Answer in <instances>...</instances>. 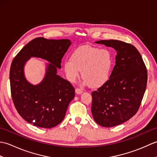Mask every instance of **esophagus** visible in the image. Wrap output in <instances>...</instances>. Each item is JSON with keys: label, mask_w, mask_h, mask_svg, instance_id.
<instances>
[{"label": "esophagus", "mask_w": 157, "mask_h": 157, "mask_svg": "<svg viewBox=\"0 0 157 157\" xmlns=\"http://www.w3.org/2000/svg\"><path fill=\"white\" fill-rule=\"evenodd\" d=\"M82 92H83V90H82L81 89H79V88L75 89V93L77 94H81Z\"/></svg>", "instance_id": "34e87169"}]
</instances>
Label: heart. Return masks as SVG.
Instances as JSON below:
<instances>
[{
	"mask_svg": "<svg viewBox=\"0 0 157 157\" xmlns=\"http://www.w3.org/2000/svg\"><path fill=\"white\" fill-rule=\"evenodd\" d=\"M113 64V55L109 50L85 45L77 48L71 59L65 60L63 69L70 82H74L81 71L84 84L96 88L107 82Z\"/></svg>",
	"mask_w": 157,
	"mask_h": 157,
	"instance_id": "1",
	"label": "heart"
}]
</instances>
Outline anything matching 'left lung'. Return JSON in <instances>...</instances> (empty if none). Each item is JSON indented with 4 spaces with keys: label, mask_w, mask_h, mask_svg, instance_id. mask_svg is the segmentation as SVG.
Wrapping results in <instances>:
<instances>
[{
    "label": "left lung",
    "mask_w": 157,
    "mask_h": 157,
    "mask_svg": "<svg viewBox=\"0 0 157 157\" xmlns=\"http://www.w3.org/2000/svg\"><path fill=\"white\" fill-rule=\"evenodd\" d=\"M117 52L109 79L92 93V114L98 125L111 128L131 119L140 106L147 84V70L135 46L109 40L95 42Z\"/></svg>",
    "instance_id": "1"
}]
</instances>
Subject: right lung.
<instances>
[{"label": "right lung", "instance_id": "right-lung-1", "mask_svg": "<svg viewBox=\"0 0 157 157\" xmlns=\"http://www.w3.org/2000/svg\"><path fill=\"white\" fill-rule=\"evenodd\" d=\"M71 44L68 39L35 38L12 61L10 84L13 103L21 117L38 128H51L59 124L75 97L70 82L57 75L61 59ZM32 57L48 62L44 78L36 85L26 79L24 72L26 63Z\"/></svg>", "mask_w": 157, "mask_h": 157}]
</instances>
